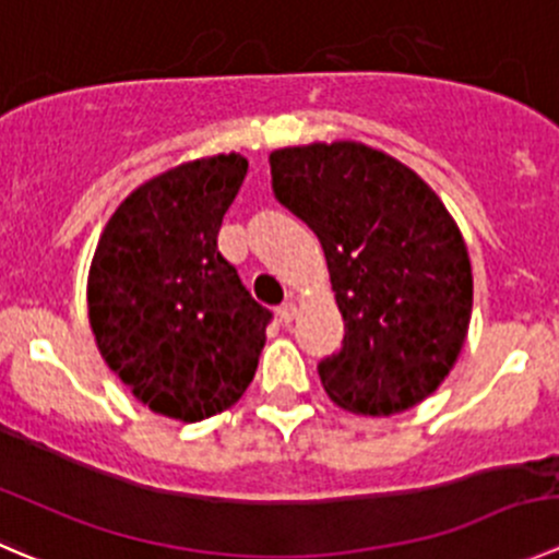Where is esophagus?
<instances>
[{
	"label": "esophagus",
	"mask_w": 559,
	"mask_h": 559,
	"mask_svg": "<svg viewBox=\"0 0 559 559\" xmlns=\"http://www.w3.org/2000/svg\"><path fill=\"white\" fill-rule=\"evenodd\" d=\"M296 314H298V307L293 301H285L282 304V307L277 309V318H280V323L282 325H290L293 320H296Z\"/></svg>",
	"instance_id": "esophagus-1"
}]
</instances>
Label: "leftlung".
<instances>
[{"instance_id":"obj_1","label":"left lung","mask_w":559,"mask_h":559,"mask_svg":"<svg viewBox=\"0 0 559 559\" xmlns=\"http://www.w3.org/2000/svg\"><path fill=\"white\" fill-rule=\"evenodd\" d=\"M274 195L323 247L345 320L340 353L320 361L334 405L356 416L416 407L449 378L473 314L462 230L413 168L358 141L274 148Z\"/></svg>"}]
</instances>
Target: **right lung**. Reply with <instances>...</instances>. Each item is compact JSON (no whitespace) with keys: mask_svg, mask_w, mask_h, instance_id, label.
Returning a JSON list of instances; mask_svg holds the SVG:
<instances>
[{"mask_svg":"<svg viewBox=\"0 0 559 559\" xmlns=\"http://www.w3.org/2000/svg\"><path fill=\"white\" fill-rule=\"evenodd\" d=\"M247 157L212 154L152 176L116 206L86 304L99 356L152 413L195 424L228 411L266 345V307L219 255Z\"/></svg>","mask_w":559,"mask_h":559,"instance_id":"obj_1","label":"right lung"}]
</instances>
